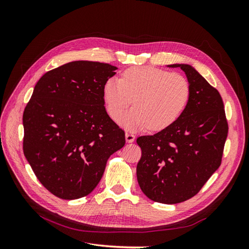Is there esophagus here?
I'll return each mask as SVG.
<instances>
[{
	"instance_id": "1",
	"label": "esophagus",
	"mask_w": 249,
	"mask_h": 249,
	"mask_svg": "<svg viewBox=\"0 0 249 249\" xmlns=\"http://www.w3.org/2000/svg\"><path fill=\"white\" fill-rule=\"evenodd\" d=\"M134 140H135V135L132 134V133L126 132V133H125V141H126L127 143H132Z\"/></svg>"
}]
</instances>
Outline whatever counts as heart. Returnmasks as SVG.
<instances>
[{
	"label": "heart",
	"mask_w": 249,
	"mask_h": 249,
	"mask_svg": "<svg viewBox=\"0 0 249 249\" xmlns=\"http://www.w3.org/2000/svg\"><path fill=\"white\" fill-rule=\"evenodd\" d=\"M104 99L109 115L117 120L132 104L133 107L119 119L129 130L160 131L180 115L189 100L190 85L178 72L150 66L131 67L122 79L110 78L104 84Z\"/></svg>",
	"instance_id": "b5f03b06"
}]
</instances>
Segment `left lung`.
Listing matches in <instances>:
<instances>
[{
    "label": "left lung",
    "instance_id": "left-lung-1",
    "mask_svg": "<svg viewBox=\"0 0 249 249\" xmlns=\"http://www.w3.org/2000/svg\"><path fill=\"white\" fill-rule=\"evenodd\" d=\"M168 67L186 73L189 100L175 123L137 138L141 147L137 179L149 199L173 205L197 194L220 166L229 125L216 88L189 64Z\"/></svg>",
    "mask_w": 249,
    "mask_h": 249
}]
</instances>
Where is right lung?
I'll return each mask as SVG.
<instances>
[{
  "instance_id": "obj_1",
  "label": "right lung",
  "mask_w": 249,
  "mask_h": 249,
  "mask_svg": "<svg viewBox=\"0 0 249 249\" xmlns=\"http://www.w3.org/2000/svg\"><path fill=\"white\" fill-rule=\"evenodd\" d=\"M116 66L72 61L46 72L24 111V154L39 182L62 199L93 191L124 132L107 114L104 84Z\"/></svg>"
}]
</instances>
